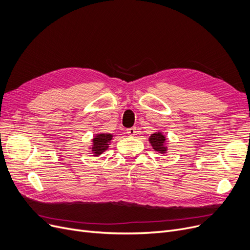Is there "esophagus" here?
<instances>
[{
    "label": "esophagus",
    "mask_w": 250,
    "mask_h": 250,
    "mask_svg": "<svg viewBox=\"0 0 250 250\" xmlns=\"http://www.w3.org/2000/svg\"><path fill=\"white\" fill-rule=\"evenodd\" d=\"M126 132L128 135L130 136H135L136 135V128L135 127H131V128H128L126 130Z\"/></svg>",
    "instance_id": "1"
}]
</instances>
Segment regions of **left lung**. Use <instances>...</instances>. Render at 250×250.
Listing matches in <instances>:
<instances>
[{"label":"left lung","instance_id":"obj_1","mask_svg":"<svg viewBox=\"0 0 250 250\" xmlns=\"http://www.w3.org/2000/svg\"><path fill=\"white\" fill-rule=\"evenodd\" d=\"M148 141L150 146H152V148L156 150L157 152L161 153V154H166L168 151V139L164 135L163 132L158 131V132H154L152 134H150Z\"/></svg>","mask_w":250,"mask_h":250}]
</instances>
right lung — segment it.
<instances>
[{"instance_id":"obj_1","label":"right lung","mask_w":250,"mask_h":250,"mask_svg":"<svg viewBox=\"0 0 250 250\" xmlns=\"http://www.w3.org/2000/svg\"><path fill=\"white\" fill-rule=\"evenodd\" d=\"M113 134L111 133H100L96 134L91 139V146L88 147L93 157H99L109 148V146L113 139Z\"/></svg>"}]
</instances>
